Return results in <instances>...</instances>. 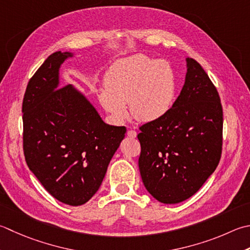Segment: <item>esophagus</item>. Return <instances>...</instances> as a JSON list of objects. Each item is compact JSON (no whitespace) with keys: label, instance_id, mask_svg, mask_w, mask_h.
<instances>
[{"label":"esophagus","instance_id":"obj_1","mask_svg":"<svg viewBox=\"0 0 250 250\" xmlns=\"http://www.w3.org/2000/svg\"><path fill=\"white\" fill-rule=\"evenodd\" d=\"M136 135H138V133H136V131H134V130H129L128 131V136H129V138L134 139V138H136Z\"/></svg>","mask_w":250,"mask_h":250}]
</instances>
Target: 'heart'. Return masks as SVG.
Here are the masks:
<instances>
[{"label": "heart", "mask_w": 250, "mask_h": 250, "mask_svg": "<svg viewBox=\"0 0 250 250\" xmlns=\"http://www.w3.org/2000/svg\"><path fill=\"white\" fill-rule=\"evenodd\" d=\"M106 89L99 93V102L116 121L131 115L149 122L164 117L175 99L177 83L171 63L135 54L116 62L104 78Z\"/></svg>", "instance_id": "heart-1"}]
</instances>
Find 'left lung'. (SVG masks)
<instances>
[{
	"label": "left lung",
	"mask_w": 250,
	"mask_h": 250,
	"mask_svg": "<svg viewBox=\"0 0 250 250\" xmlns=\"http://www.w3.org/2000/svg\"><path fill=\"white\" fill-rule=\"evenodd\" d=\"M184 85L170 110L140 126L139 168L148 193L178 204L197 192L222 153L223 111L219 93L193 58H187Z\"/></svg>",
	"instance_id": "left-lung-1"
}]
</instances>
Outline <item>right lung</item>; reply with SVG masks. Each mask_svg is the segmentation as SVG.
Wrapping results in <instances>:
<instances>
[{
    "label": "right lung",
    "instance_id": "obj_1",
    "mask_svg": "<svg viewBox=\"0 0 250 250\" xmlns=\"http://www.w3.org/2000/svg\"><path fill=\"white\" fill-rule=\"evenodd\" d=\"M72 55L53 53L29 80L22 139L26 163L44 188L80 206L100 188L126 129L105 124L81 92L60 85V68Z\"/></svg>",
    "mask_w": 250,
    "mask_h": 250
}]
</instances>
